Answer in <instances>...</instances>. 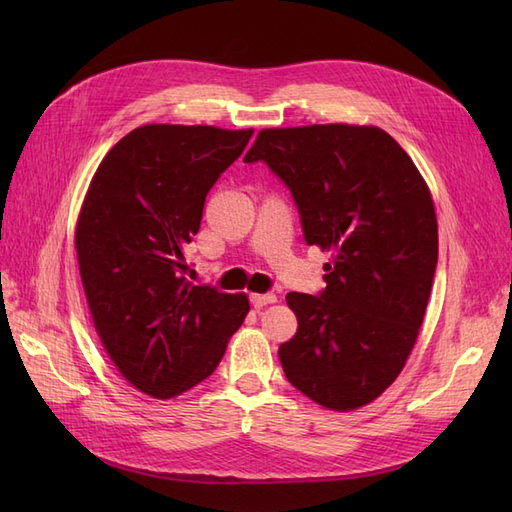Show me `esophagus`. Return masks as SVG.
Here are the masks:
<instances>
[{"label":"esophagus","instance_id":"esophagus-1","mask_svg":"<svg viewBox=\"0 0 512 512\" xmlns=\"http://www.w3.org/2000/svg\"><path fill=\"white\" fill-rule=\"evenodd\" d=\"M277 301V297L273 292H267V294H252V305L256 307V309H260V307H265V305H271V303H275Z\"/></svg>","mask_w":512,"mask_h":512}]
</instances>
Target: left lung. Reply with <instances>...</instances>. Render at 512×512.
I'll use <instances>...</instances> for the list:
<instances>
[{
  "instance_id": "1",
  "label": "left lung",
  "mask_w": 512,
  "mask_h": 512,
  "mask_svg": "<svg viewBox=\"0 0 512 512\" xmlns=\"http://www.w3.org/2000/svg\"><path fill=\"white\" fill-rule=\"evenodd\" d=\"M243 162H265L305 243L333 252L327 286L286 294L299 322L277 352L288 382L331 410L369 404L406 365L438 265L421 173L384 130L346 123L262 130Z\"/></svg>"
}]
</instances>
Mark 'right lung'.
<instances>
[{"label":"right lung","mask_w":512,"mask_h":512,"mask_svg":"<svg viewBox=\"0 0 512 512\" xmlns=\"http://www.w3.org/2000/svg\"><path fill=\"white\" fill-rule=\"evenodd\" d=\"M252 134L149 123L123 136L91 179L76 224L91 318L121 376L151 397L209 378L250 312L245 294L188 282L185 247Z\"/></svg>","instance_id":"obj_1"}]
</instances>
